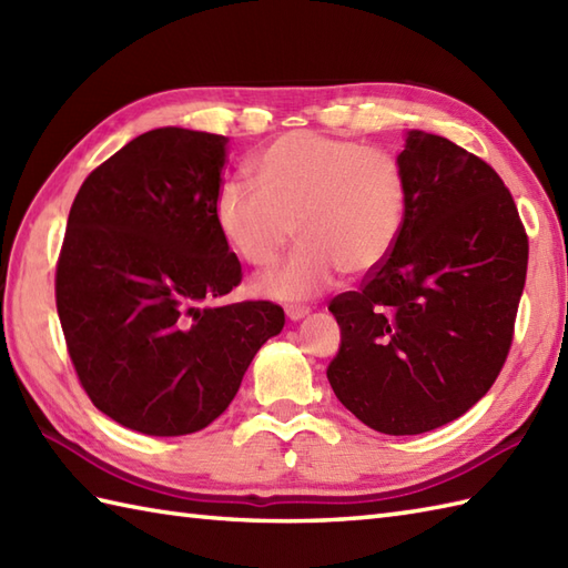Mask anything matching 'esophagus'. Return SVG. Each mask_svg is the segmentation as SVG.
Segmentation results:
<instances>
[{"mask_svg":"<svg viewBox=\"0 0 568 568\" xmlns=\"http://www.w3.org/2000/svg\"><path fill=\"white\" fill-rule=\"evenodd\" d=\"M285 315L291 317L293 322H297V320H303V317L310 315V307H305V305H291V307H285Z\"/></svg>","mask_w":568,"mask_h":568,"instance_id":"1","label":"esophagus"}]
</instances>
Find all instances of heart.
I'll list each match as a JSON object with an SVG mask.
<instances>
[{
	"mask_svg": "<svg viewBox=\"0 0 568 568\" xmlns=\"http://www.w3.org/2000/svg\"><path fill=\"white\" fill-rule=\"evenodd\" d=\"M256 185L229 180L216 195L226 244L253 268H271L297 232L303 244L258 281L277 300H305L339 271L366 275L390 256L403 232L407 183L400 163L381 149L293 131L253 161Z\"/></svg>",
	"mask_w": 568,
	"mask_h": 568,
	"instance_id": "b5f03b06",
	"label": "heart"
}]
</instances>
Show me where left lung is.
I'll return each mask as SVG.
<instances>
[{"instance_id":"1","label":"left lung","mask_w":568,"mask_h":568,"mask_svg":"<svg viewBox=\"0 0 568 568\" xmlns=\"http://www.w3.org/2000/svg\"><path fill=\"white\" fill-rule=\"evenodd\" d=\"M407 210L390 256L336 295L339 403L383 434L462 417L508 358L527 275V234L510 190L478 155L409 131L397 155Z\"/></svg>"}]
</instances>
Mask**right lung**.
<instances>
[{
	"label": "right lung",
	"mask_w": 568,
	"mask_h": 568,
	"mask_svg": "<svg viewBox=\"0 0 568 568\" xmlns=\"http://www.w3.org/2000/svg\"><path fill=\"white\" fill-rule=\"evenodd\" d=\"M226 136L163 126L84 178L55 268L68 354L94 407L151 437L220 417L281 334L265 300L214 305L241 283L216 224Z\"/></svg>",
	"instance_id": "obj_1"
}]
</instances>
